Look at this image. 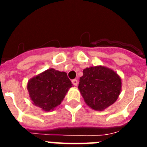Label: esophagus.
Instances as JSON below:
<instances>
[{"label":"esophagus","instance_id":"34e87169","mask_svg":"<svg viewBox=\"0 0 147 147\" xmlns=\"http://www.w3.org/2000/svg\"><path fill=\"white\" fill-rule=\"evenodd\" d=\"M72 83H73V85H74V86H77V85H78V80H76V79H74V80H72Z\"/></svg>","mask_w":147,"mask_h":147}]
</instances>
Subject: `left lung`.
<instances>
[{
	"label": "left lung",
	"instance_id": "8db88e82",
	"mask_svg": "<svg viewBox=\"0 0 147 147\" xmlns=\"http://www.w3.org/2000/svg\"><path fill=\"white\" fill-rule=\"evenodd\" d=\"M78 88L85 103L93 110L102 111L112 105L121 90V80L112 69L98 65L83 70Z\"/></svg>",
	"mask_w": 147,
	"mask_h": 147
}]
</instances>
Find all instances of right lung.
Returning a JSON list of instances; mask_svg holds the SVG:
<instances>
[{"mask_svg": "<svg viewBox=\"0 0 147 147\" xmlns=\"http://www.w3.org/2000/svg\"><path fill=\"white\" fill-rule=\"evenodd\" d=\"M71 87L65 72L50 68L32 78L27 89L34 105L49 112L60 105Z\"/></svg>", "mask_w": 147, "mask_h": 147, "instance_id": "add662e5", "label": "right lung"}]
</instances>
